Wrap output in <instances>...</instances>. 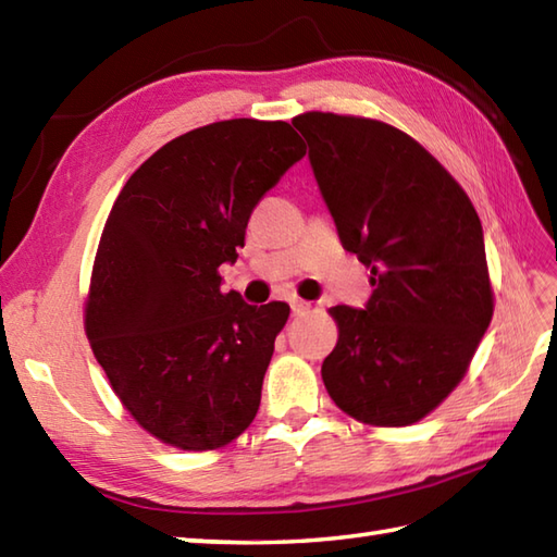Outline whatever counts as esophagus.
<instances>
[{"instance_id": "1", "label": "esophagus", "mask_w": 557, "mask_h": 557, "mask_svg": "<svg viewBox=\"0 0 557 557\" xmlns=\"http://www.w3.org/2000/svg\"><path fill=\"white\" fill-rule=\"evenodd\" d=\"M309 309H311L309 301H301V299H294V301H292V313H294V315L309 313Z\"/></svg>"}]
</instances>
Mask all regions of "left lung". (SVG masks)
I'll use <instances>...</instances> for the list:
<instances>
[{
	"instance_id": "left-lung-1",
	"label": "left lung",
	"mask_w": 557,
	"mask_h": 557,
	"mask_svg": "<svg viewBox=\"0 0 557 557\" xmlns=\"http://www.w3.org/2000/svg\"><path fill=\"white\" fill-rule=\"evenodd\" d=\"M294 126L342 246L371 268L363 309L330 311L339 339L321 369L327 395L363 423L409 425L453 393L488 330L481 220L443 164L399 128L330 112Z\"/></svg>"
}]
</instances>
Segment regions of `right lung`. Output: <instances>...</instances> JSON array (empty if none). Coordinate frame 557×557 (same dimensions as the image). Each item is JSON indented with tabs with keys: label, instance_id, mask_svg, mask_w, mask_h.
Listing matches in <instances>:
<instances>
[{
	"label": "right lung",
	"instance_id": "add662e5",
	"mask_svg": "<svg viewBox=\"0 0 557 557\" xmlns=\"http://www.w3.org/2000/svg\"><path fill=\"white\" fill-rule=\"evenodd\" d=\"M306 156L287 122L230 120L162 146L116 196L86 333L112 389L162 443L215 449L248 429L289 306L222 292L258 200Z\"/></svg>",
	"mask_w": 557,
	"mask_h": 557
}]
</instances>
